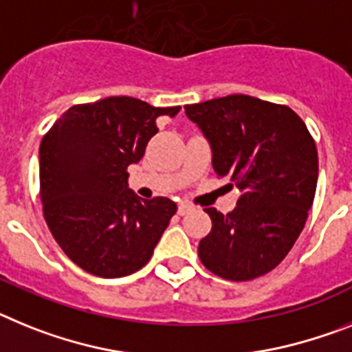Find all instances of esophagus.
<instances>
[{
	"label": "esophagus",
	"mask_w": 352,
	"mask_h": 352,
	"mask_svg": "<svg viewBox=\"0 0 352 352\" xmlns=\"http://www.w3.org/2000/svg\"><path fill=\"white\" fill-rule=\"evenodd\" d=\"M189 210H193V206H191V204H179V209H177V212H179L180 216H184V214H188Z\"/></svg>",
	"instance_id": "1"
}]
</instances>
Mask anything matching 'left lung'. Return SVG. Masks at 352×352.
<instances>
[{
  "label": "left lung",
  "instance_id": "8db88e82",
  "mask_svg": "<svg viewBox=\"0 0 352 352\" xmlns=\"http://www.w3.org/2000/svg\"><path fill=\"white\" fill-rule=\"evenodd\" d=\"M212 148L218 177L241 189L228 214L206 209L212 228L198 244L216 276L248 282L273 271L298 241L314 204L317 146L285 104L234 94L184 106Z\"/></svg>",
  "mask_w": 352,
  "mask_h": 352
}]
</instances>
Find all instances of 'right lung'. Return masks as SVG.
<instances>
[{
	"label": "right lung",
	"mask_w": 352,
	"mask_h": 352,
	"mask_svg": "<svg viewBox=\"0 0 352 352\" xmlns=\"http://www.w3.org/2000/svg\"><path fill=\"white\" fill-rule=\"evenodd\" d=\"M180 106L154 108L134 97H106L67 109L41 143L42 212L58 246L100 278L133 274L151 261L175 201L138 200L127 168L157 133L155 120Z\"/></svg>",
	"instance_id": "add662e5"
}]
</instances>
